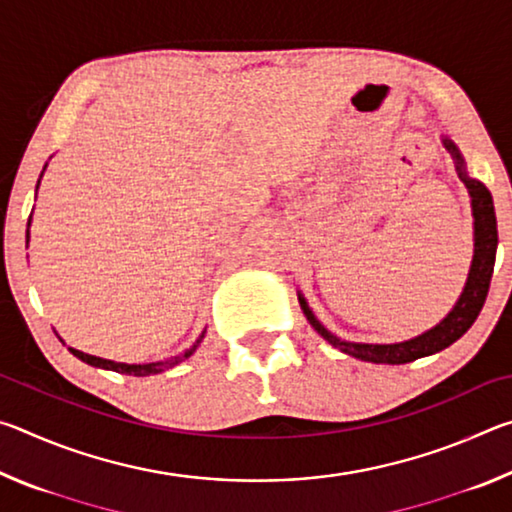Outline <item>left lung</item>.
I'll use <instances>...</instances> for the list:
<instances>
[{
	"label": "left lung",
	"mask_w": 512,
	"mask_h": 512,
	"mask_svg": "<svg viewBox=\"0 0 512 512\" xmlns=\"http://www.w3.org/2000/svg\"><path fill=\"white\" fill-rule=\"evenodd\" d=\"M443 144H445V149L452 151V155L456 158L458 178L463 180L467 192H470V196H472V212H474V259H472L470 277H467L463 296L458 298L456 307L449 311L443 323L429 329V332L415 336V339H411V341H404V343H391V345L348 343V341L336 339L332 332H327V329L318 323L316 316L311 314V309L307 307L305 298H300V307H302V311H305V316L311 323V327H314L325 341L332 343L334 348H339L345 354H352V357H357L361 361L391 363V366H395V363H409V361H415L420 357H429V354L445 350V348H449V345L461 339L467 329L474 325L476 316L481 314L485 298H488L492 271H495L497 241H499L495 203H492V194L488 192V187L479 183V180L467 176L463 158L454 146V142L445 137Z\"/></svg>",
	"instance_id": "8db88e82"
}]
</instances>
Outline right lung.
Listing matches in <instances>:
<instances>
[{
	"mask_svg": "<svg viewBox=\"0 0 512 512\" xmlns=\"http://www.w3.org/2000/svg\"><path fill=\"white\" fill-rule=\"evenodd\" d=\"M27 237H29V230H27ZM205 332L198 336L196 343L189 348L185 354H180V357H171L167 361H155V363H142V366H135V363H117V361H108V359H99V357H92V354H85V352H79L74 348H69V352L74 354V357H79L81 361L90 363V366H97V368H106V370H115V372H121V375H135V377H146V375H158V372L167 370V368H173L178 366L180 361L192 357V354L196 352L198 345H201Z\"/></svg>",
	"mask_w": 512,
	"mask_h": 512,
	"instance_id": "right-lung-1",
	"label": "right lung"
}]
</instances>
